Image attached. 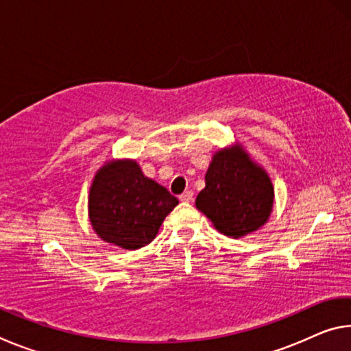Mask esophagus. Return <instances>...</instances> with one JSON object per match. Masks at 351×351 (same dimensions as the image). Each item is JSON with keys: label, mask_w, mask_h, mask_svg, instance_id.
I'll return each instance as SVG.
<instances>
[{"label": "esophagus", "mask_w": 351, "mask_h": 351, "mask_svg": "<svg viewBox=\"0 0 351 351\" xmlns=\"http://www.w3.org/2000/svg\"><path fill=\"white\" fill-rule=\"evenodd\" d=\"M180 201H182V203H192L193 192H184L182 195H180Z\"/></svg>", "instance_id": "obj_1"}]
</instances>
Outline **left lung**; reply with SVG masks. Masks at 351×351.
I'll list each match as a JSON object with an SVG mask.
<instances>
[{
    "label": "left lung",
    "instance_id": "8db88e82",
    "mask_svg": "<svg viewBox=\"0 0 351 351\" xmlns=\"http://www.w3.org/2000/svg\"><path fill=\"white\" fill-rule=\"evenodd\" d=\"M197 209L219 232L240 239L260 229L271 215L274 187L266 171L251 161L241 145L213 154L206 187L197 197Z\"/></svg>",
    "mask_w": 351,
    "mask_h": 351
}]
</instances>
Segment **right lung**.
<instances>
[{"mask_svg":"<svg viewBox=\"0 0 351 351\" xmlns=\"http://www.w3.org/2000/svg\"><path fill=\"white\" fill-rule=\"evenodd\" d=\"M178 206L161 184L147 178L133 159L108 161L94 176L88 212L96 234L123 249L152 243L164 218Z\"/></svg>","mask_w":351,"mask_h":351,"instance_id":"1","label":"right lung"}]
</instances>
